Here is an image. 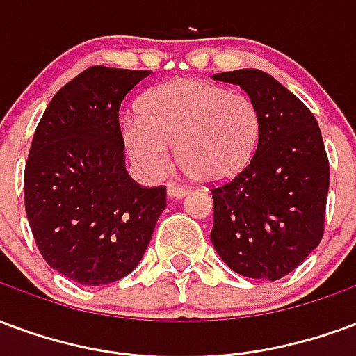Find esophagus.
<instances>
[{
  "label": "esophagus",
  "mask_w": 356,
  "mask_h": 356,
  "mask_svg": "<svg viewBox=\"0 0 356 356\" xmlns=\"http://www.w3.org/2000/svg\"><path fill=\"white\" fill-rule=\"evenodd\" d=\"M167 195L170 197V199H181V197L188 195V189L181 188V186H176V184H168Z\"/></svg>",
  "instance_id": "esophagus-1"
}]
</instances>
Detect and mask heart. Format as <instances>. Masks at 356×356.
Listing matches in <instances>:
<instances>
[{
  "label": "heart",
  "mask_w": 356,
  "mask_h": 356,
  "mask_svg": "<svg viewBox=\"0 0 356 356\" xmlns=\"http://www.w3.org/2000/svg\"><path fill=\"white\" fill-rule=\"evenodd\" d=\"M138 113L123 119L121 134L149 178L167 172L175 146L176 163L191 180H232L250 163L260 138V115L246 96L197 79L153 87L140 98Z\"/></svg>",
  "instance_id": "1"
}]
</instances>
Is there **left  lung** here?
Wrapping results in <instances>:
<instances>
[{"label":"left lung","mask_w":356,"mask_h":356,"mask_svg":"<svg viewBox=\"0 0 356 356\" xmlns=\"http://www.w3.org/2000/svg\"><path fill=\"white\" fill-rule=\"evenodd\" d=\"M212 77L248 95L260 115V138L245 170L210 189V238L235 273L277 281L323 238L330 184L323 134L309 108L266 72L245 68Z\"/></svg>","instance_id":"obj_1"}]
</instances>
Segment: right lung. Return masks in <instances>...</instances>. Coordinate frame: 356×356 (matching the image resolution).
I'll return each mask as SVG.
<instances>
[{"label":"right lung","mask_w":356,"mask_h":356,"mask_svg":"<svg viewBox=\"0 0 356 356\" xmlns=\"http://www.w3.org/2000/svg\"><path fill=\"white\" fill-rule=\"evenodd\" d=\"M149 70L92 66L47 106L24 170L26 216L49 266L87 286L138 266L167 207L124 168L119 108Z\"/></svg>","instance_id":"add662e5"}]
</instances>
